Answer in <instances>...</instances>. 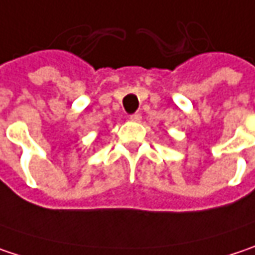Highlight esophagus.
<instances>
[{"instance_id": "obj_1", "label": "esophagus", "mask_w": 255, "mask_h": 255, "mask_svg": "<svg viewBox=\"0 0 255 255\" xmlns=\"http://www.w3.org/2000/svg\"><path fill=\"white\" fill-rule=\"evenodd\" d=\"M130 120H132V122H140V119H142V116H140V115H139V113H135V115H132V116H130Z\"/></svg>"}]
</instances>
